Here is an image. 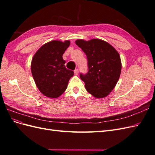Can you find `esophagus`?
Wrapping results in <instances>:
<instances>
[{
  "label": "esophagus",
  "instance_id": "obj_1",
  "mask_svg": "<svg viewBox=\"0 0 155 155\" xmlns=\"http://www.w3.org/2000/svg\"><path fill=\"white\" fill-rule=\"evenodd\" d=\"M78 74H79V70H78V69H76L74 70V74L76 75V76H77V75H78Z\"/></svg>",
  "mask_w": 155,
  "mask_h": 155
}]
</instances>
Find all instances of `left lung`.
<instances>
[{
    "mask_svg": "<svg viewBox=\"0 0 155 155\" xmlns=\"http://www.w3.org/2000/svg\"><path fill=\"white\" fill-rule=\"evenodd\" d=\"M76 44L87 57L88 72L80 74L86 90L95 97H105L113 90L120 76V54L113 46L101 39H78Z\"/></svg>",
    "mask_w": 155,
    "mask_h": 155,
    "instance_id": "1",
    "label": "left lung"
}]
</instances>
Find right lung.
Masks as SVG:
<instances>
[{
    "mask_svg": "<svg viewBox=\"0 0 155 155\" xmlns=\"http://www.w3.org/2000/svg\"><path fill=\"white\" fill-rule=\"evenodd\" d=\"M70 41H51L36 51L31 60V71L36 86L46 97H59L67 88L74 72L66 68L63 55Z\"/></svg>",
    "mask_w": 155,
    "mask_h": 155,
    "instance_id": "1",
    "label": "right lung"
}]
</instances>
